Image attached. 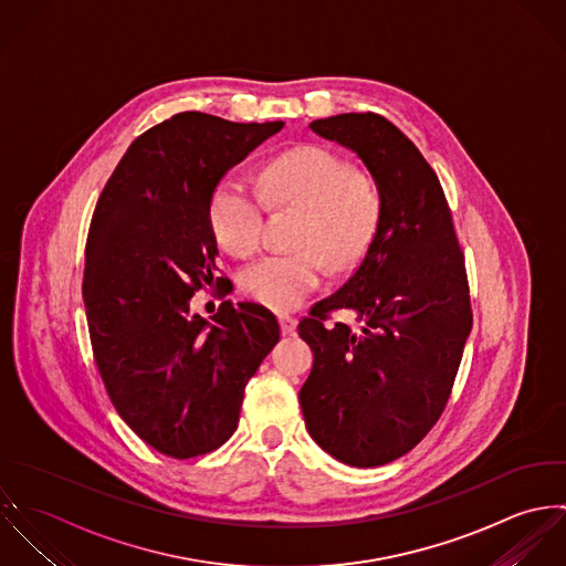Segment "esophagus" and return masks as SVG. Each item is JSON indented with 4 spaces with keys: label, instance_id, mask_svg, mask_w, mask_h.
Segmentation results:
<instances>
[{
    "label": "esophagus",
    "instance_id": "34e87169",
    "mask_svg": "<svg viewBox=\"0 0 566 566\" xmlns=\"http://www.w3.org/2000/svg\"><path fill=\"white\" fill-rule=\"evenodd\" d=\"M277 322H280L282 335H293L295 328H297V319H293V317H289V315H277Z\"/></svg>",
    "mask_w": 566,
    "mask_h": 566
}]
</instances>
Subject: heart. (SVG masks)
<instances>
[{
	"label": "heart",
	"instance_id": "1",
	"mask_svg": "<svg viewBox=\"0 0 566 566\" xmlns=\"http://www.w3.org/2000/svg\"><path fill=\"white\" fill-rule=\"evenodd\" d=\"M262 188L269 201L306 210L295 244L308 251L253 262L242 273V289L269 308L289 311L317 289L321 256L340 271L363 255L378 219V195L367 175L322 146H300L273 159L262 172ZM262 219L264 201L242 177L229 175L217 186L210 223L229 253L244 258L260 247Z\"/></svg>",
	"mask_w": 566,
	"mask_h": 566
}]
</instances>
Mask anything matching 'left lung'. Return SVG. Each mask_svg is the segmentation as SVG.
Instances as JSON below:
<instances>
[{"mask_svg": "<svg viewBox=\"0 0 566 566\" xmlns=\"http://www.w3.org/2000/svg\"><path fill=\"white\" fill-rule=\"evenodd\" d=\"M311 130L356 153L378 192L374 238L352 277L300 322L315 354L300 389L311 438L354 468L389 463L438 422L472 328L463 255L438 175L378 114ZM349 310L352 325H324Z\"/></svg>", "mask_w": 566, "mask_h": 566, "instance_id": "1", "label": "left lung"}]
</instances>
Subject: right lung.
<instances>
[{"label":"right lung","instance_id":"obj_1","mask_svg":"<svg viewBox=\"0 0 566 566\" xmlns=\"http://www.w3.org/2000/svg\"><path fill=\"white\" fill-rule=\"evenodd\" d=\"M284 122L186 112L142 133L107 181L87 235L83 300L96 365L119 418L155 451L188 459L235 431L249 378L280 340L258 304L192 311L214 286L210 199Z\"/></svg>","mask_w":566,"mask_h":566}]
</instances>
